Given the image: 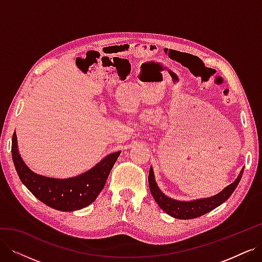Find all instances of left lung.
I'll list each match as a JSON object with an SVG mask.
<instances>
[{"label": "left lung", "mask_w": 262, "mask_h": 262, "mask_svg": "<svg viewBox=\"0 0 262 262\" xmlns=\"http://www.w3.org/2000/svg\"><path fill=\"white\" fill-rule=\"evenodd\" d=\"M243 172L244 168L241 170L239 175L236 178V180L232 182L229 186H227L225 189L222 190L220 193L210 198H204V199H198L192 201H179L165 195L156 184L152 167L149 168L148 173V186L154 200L163 211H165L166 213L169 214L170 216L175 219L189 220L204 215L205 213L214 210L222 203H224L228 198L232 195L236 187L238 186L243 176Z\"/></svg>", "instance_id": "left-lung-1"}]
</instances>
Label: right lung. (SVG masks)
<instances>
[{"mask_svg": "<svg viewBox=\"0 0 262 262\" xmlns=\"http://www.w3.org/2000/svg\"><path fill=\"white\" fill-rule=\"evenodd\" d=\"M120 153L119 150L107 155L93 168L78 176L67 179L50 178L28 168L18 152L16 133L14 132L12 138L13 162L23 184L48 207L64 212L86 208L96 200Z\"/></svg>", "mask_w": 262, "mask_h": 262, "instance_id": "add662e5", "label": "right lung"}]
</instances>
